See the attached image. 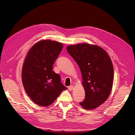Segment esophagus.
Returning <instances> with one entry per match:
<instances>
[{"instance_id":"obj_1","label":"esophagus","mask_w":135,"mask_h":135,"mask_svg":"<svg viewBox=\"0 0 135 135\" xmlns=\"http://www.w3.org/2000/svg\"><path fill=\"white\" fill-rule=\"evenodd\" d=\"M73 88H74V86H73V85H70V86L68 87V89L69 91H72Z\"/></svg>"}]
</instances>
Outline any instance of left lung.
<instances>
[{
	"mask_svg": "<svg viewBox=\"0 0 135 135\" xmlns=\"http://www.w3.org/2000/svg\"><path fill=\"white\" fill-rule=\"evenodd\" d=\"M67 51L78 65L82 75L85 96L80 105L87 110L94 109L108 99L113 80V65L104 49L88 43L68 46Z\"/></svg>",
	"mask_w": 135,
	"mask_h": 135,
	"instance_id": "obj_1",
	"label": "left lung"
}]
</instances>
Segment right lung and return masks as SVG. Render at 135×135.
I'll list each match as a JSON object with an SVG mask.
<instances>
[{
	"label": "right lung",
	"mask_w": 135,
	"mask_h": 135,
	"mask_svg": "<svg viewBox=\"0 0 135 135\" xmlns=\"http://www.w3.org/2000/svg\"><path fill=\"white\" fill-rule=\"evenodd\" d=\"M63 48L62 43L43 40L30 48L24 61L22 81L27 95L41 107L51 105L67 88L60 75L53 71V65Z\"/></svg>",
	"instance_id": "obj_1"
}]
</instances>
